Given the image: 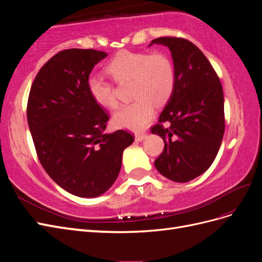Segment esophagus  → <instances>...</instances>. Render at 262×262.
<instances>
[{
    "label": "esophagus",
    "mask_w": 262,
    "mask_h": 262,
    "mask_svg": "<svg viewBox=\"0 0 262 262\" xmlns=\"http://www.w3.org/2000/svg\"><path fill=\"white\" fill-rule=\"evenodd\" d=\"M145 138H146V134H145V133H139V134H136V140H137L138 142L143 141Z\"/></svg>",
    "instance_id": "obj_1"
}]
</instances>
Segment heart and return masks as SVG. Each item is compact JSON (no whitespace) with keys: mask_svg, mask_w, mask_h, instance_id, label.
Instances as JSON below:
<instances>
[{"mask_svg":"<svg viewBox=\"0 0 262 262\" xmlns=\"http://www.w3.org/2000/svg\"><path fill=\"white\" fill-rule=\"evenodd\" d=\"M107 74L118 84L131 83V104L119 108L113 117L118 128L141 131L152 120L155 106H162L171 96L175 69L167 54L121 51L106 66ZM87 91L99 107L114 109L118 101L114 86L104 78L91 75Z\"/></svg>","mask_w":262,"mask_h":262,"instance_id":"1","label":"heart"}]
</instances>
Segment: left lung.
I'll return each instance as SVG.
<instances>
[{"label": "left lung", "instance_id": "left-lung-1", "mask_svg": "<svg viewBox=\"0 0 262 262\" xmlns=\"http://www.w3.org/2000/svg\"><path fill=\"white\" fill-rule=\"evenodd\" d=\"M153 43L167 47L175 69L172 94L150 130L165 143L154 165L164 177L187 182L207 170L217 155L225 130L223 89L207 57L191 41L161 37Z\"/></svg>", "mask_w": 262, "mask_h": 262}]
</instances>
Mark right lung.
<instances>
[{
  "label": "right lung",
  "mask_w": 262,
  "mask_h": 262,
  "mask_svg": "<svg viewBox=\"0 0 262 262\" xmlns=\"http://www.w3.org/2000/svg\"><path fill=\"white\" fill-rule=\"evenodd\" d=\"M107 53L63 50L46 63L31 85L27 121L39 161L68 192L95 198L114 185L131 133H104L109 116L90 96L87 78Z\"/></svg>",
  "instance_id": "obj_1"
}]
</instances>
